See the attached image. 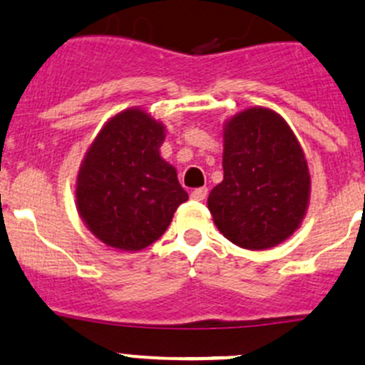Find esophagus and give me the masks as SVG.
<instances>
[{"mask_svg":"<svg viewBox=\"0 0 365 365\" xmlns=\"http://www.w3.org/2000/svg\"><path fill=\"white\" fill-rule=\"evenodd\" d=\"M205 197H207V187H197V190H193L191 191V198H193V200H198V202H202V200H205Z\"/></svg>","mask_w":365,"mask_h":365,"instance_id":"1","label":"esophagus"}]
</instances>
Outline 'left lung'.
I'll return each mask as SVG.
<instances>
[{
	"label": "left lung",
	"instance_id": "8db88e82",
	"mask_svg": "<svg viewBox=\"0 0 365 365\" xmlns=\"http://www.w3.org/2000/svg\"><path fill=\"white\" fill-rule=\"evenodd\" d=\"M223 145V181L207 198L217 230L244 250L277 246L309 204V168L294 131L270 108L253 107L225 123Z\"/></svg>",
	"mask_w": 365,
	"mask_h": 365
}]
</instances>
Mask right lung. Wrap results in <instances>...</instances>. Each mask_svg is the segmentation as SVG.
I'll return each mask as SVG.
<instances>
[{"instance_id": "right-lung-1", "label": "right lung", "mask_w": 365, "mask_h": 365, "mask_svg": "<svg viewBox=\"0 0 365 365\" xmlns=\"http://www.w3.org/2000/svg\"><path fill=\"white\" fill-rule=\"evenodd\" d=\"M165 126L140 108L115 114L96 135L77 175V210L107 246L140 251L170 225L187 193L160 156Z\"/></svg>"}]
</instances>
